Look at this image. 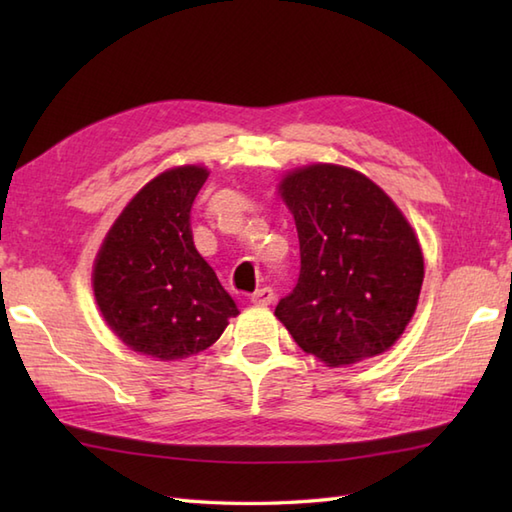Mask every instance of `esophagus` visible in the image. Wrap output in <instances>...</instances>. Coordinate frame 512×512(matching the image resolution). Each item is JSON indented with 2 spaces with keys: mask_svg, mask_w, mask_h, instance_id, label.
Wrapping results in <instances>:
<instances>
[{
  "mask_svg": "<svg viewBox=\"0 0 512 512\" xmlns=\"http://www.w3.org/2000/svg\"><path fill=\"white\" fill-rule=\"evenodd\" d=\"M273 301H275L273 288H259L257 292L250 295V303H255V306H270Z\"/></svg>",
  "mask_w": 512,
  "mask_h": 512,
  "instance_id": "34e87169",
  "label": "esophagus"
}]
</instances>
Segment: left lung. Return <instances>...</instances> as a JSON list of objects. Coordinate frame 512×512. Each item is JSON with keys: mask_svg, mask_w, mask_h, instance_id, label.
<instances>
[{"mask_svg": "<svg viewBox=\"0 0 512 512\" xmlns=\"http://www.w3.org/2000/svg\"><path fill=\"white\" fill-rule=\"evenodd\" d=\"M295 217L301 273L275 317L328 367L378 356L418 306L424 259L411 224L363 173L308 165L279 182Z\"/></svg>", "mask_w": 512, "mask_h": 512, "instance_id": "left-lung-1", "label": "left lung"}]
</instances>
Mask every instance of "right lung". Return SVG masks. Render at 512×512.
I'll return each instance as SVG.
<instances>
[{
    "mask_svg": "<svg viewBox=\"0 0 512 512\" xmlns=\"http://www.w3.org/2000/svg\"><path fill=\"white\" fill-rule=\"evenodd\" d=\"M204 167L160 173L105 235L92 286L105 323L129 350L158 361L198 354L239 310L193 244L191 206Z\"/></svg>",
    "mask_w": 512,
    "mask_h": 512,
    "instance_id": "1",
    "label": "right lung"
}]
</instances>
